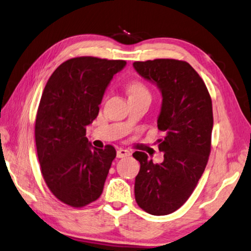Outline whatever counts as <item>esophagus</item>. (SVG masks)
Listing matches in <instances>:
<instances>
[{
	"label": "esophagus",
	"instance_id": "obj_1",
	"mask_svg": "<svg viewBox=\"0 0 251 251\" xmlns=\"http://www.w3.org/2000/svg\"><path fill=\"white\" fill-rule=\"evenodd\" d=\"M130 155V152L128 150H124V149H119L117 151V157L123 158V157H127Z\"/></svg>",
	"mask_w": 251,
	"mask_h": 251
}]
</instances>
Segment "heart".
I'll return each mask as SVG.
<instances>
[{"label":"heart","mask_w":251,"mask_h":251,"mask_svg":"<svg viewBox=\"0 0 251 251\" xmlns=\"http://www.w3.org/2000/svg\"><path fill=\"white\" fill-rule=\"evenodd\" d=\"M127 90L130 96H138V95H150V90L144 82L141 80H132L128 86H127Z\"/></svg>","instance_id":"1"}]
</instances>
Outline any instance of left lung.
I'll return each instance as SVG.
<instances>
[{
  "label": "left lung",
  "instance_id": "8db88e82",
  "mask_svg": "<svg viewBox=\"0 0 251 251\" xmlns=\"http://www.w3.org/2000/svg\"><path fill=\"white\" fill-rule=\"evenodd\" d=\"M133 66L161 90L157 127L164 133L158 140L164 152L160 164L144 152L133 154L141 164L135 200L147 213L165 216L185 203L204 172L211 152L212 101L204 81L186 61L154 59Z\"/></svg>",
  "mask_w": 251,
  "mask_h": 251
}]
</instances>
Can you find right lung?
<instances>
[{
    "mask_svg": "<svg viewBox=\"0 0 251 251\" xmlns=\"http://www.w3.org/2000/svg\"><path fill=\"white\" fill-rule=\"evenodd\" d=\"M125 60L75 57L62 62L43 89L35 117V145L42 176L62 203L82 208L101 196L114 146L93 149L86 127L98 116L99 104Z\"/></svg>",
    "mask_w": 251,
    "mask_h": 251,
    "instance_id": "add662e5",
    "label": "right lung"
}]
</instances>
